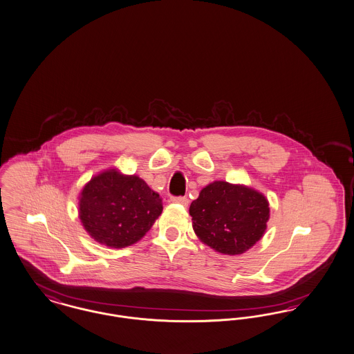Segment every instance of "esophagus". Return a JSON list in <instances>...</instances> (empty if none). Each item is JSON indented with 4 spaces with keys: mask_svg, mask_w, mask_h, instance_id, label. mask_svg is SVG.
Wrapping results in <instances>:
<instances>
[{
    "mask_svg": "<svg viewBox=\"0 0 354 354\" xmlns=\"http://www.w3.org/2000/svg\"><path fill=\"white\" fill-rule=\"evenodd\" d=\"M173 203H176V204H181L184 205V206H187V204H189V200H187V197H183V196H178V197H171L170 198Z\"/></svg>",
    "mask_w": 354,
    "mask_h": 354,
    "instance_id": "obj_1",
    "label": "esophagus"
}]
</instances>
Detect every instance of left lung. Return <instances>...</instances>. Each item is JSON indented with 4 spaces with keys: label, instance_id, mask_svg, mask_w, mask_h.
<instances>
[{
    "label": "left lung",
    "instance_id": "1",
    "mask_svg": "<svg viewBox=\"0 0 354 354\" xmlns=\"http://www.w3.org/2000/svg\"><path fill=\"white\" fill-rule=\"evenodd\" d=\"M189 214L201 241L223 254L236 256L261 240L269 220V204L250 187L216 181L200 192Z\"/></svg>",
    "mask_w": 354,
    "mask_h": 354
}]
</instances>
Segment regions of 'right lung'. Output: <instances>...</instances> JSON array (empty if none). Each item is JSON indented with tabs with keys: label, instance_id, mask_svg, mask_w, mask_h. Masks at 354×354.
I'll return each mask as SVG.
<instances>
[{
	"label": "right lung",
	"instance_id": "add662e5",
	"mask_svg": "<svg viewBox=\"0 0 354 354\" xmlns=\"http://www.w3.org/2000/svg\"><path fill=\"white\" fill-rule=\"evenodd\" d=\"M162 212V200L144 180L108 170L80 196V220L95 241L125 248L141 240Z\"/></svg>",
	"mask_w": 354,
	"mask_h": 354
}]
</instances>
